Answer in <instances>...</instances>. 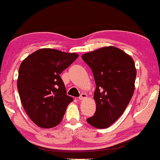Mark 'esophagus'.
Instances as JSON below:
<instances>
[{
    "instance_id": "34e87169",
    "label": "esophagus",
    "mask_w": 160,
    "mask_h": 160,
    "mask_svg": "<svg viewBox=\"0 0 160 160\" xmlns=\"http://www.w3.org/2000/svg\"><path fill=\"white\" fill-rule=\"evenodd\" d=\"M86 98H87V95H86L85 93H82L80 95V96L79 97V100H84V99H85Z\"/></svg>"
}]
</instances>
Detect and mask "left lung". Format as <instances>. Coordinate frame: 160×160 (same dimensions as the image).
Here are the masks:
<instances>
[{
	"label": "left lung",
	"instance_id": "1",
	"mask_svg": "<svg viewBox=\"0 0 160 160\" xmlns=\"http://www.w3.org/2000/svg\"><path fill=\"white\" fill-rule=\"evenodd\" d=\"M92 70L96 84V111L87 119L93 127H110L122 115L135 90L137 71L130 55L113 46L104 47L82 55Z\"/></svg>",
	"mask_w": 160,
	"mask_h": 160
}]
</instances>
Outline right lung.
I'll list each match as a JSON object with an SVG mask.
<instances>
[{"instance_id":"1","label":"right lung","mask_w":160,"mask_h":160,"mask_svg":"<svg viewBox=\"0 0 160 160\" xmlns=\"http://www.w3.org/2000/svg\"><path fill=\"white\" fill-rule=\"evenodd\" d=\"M78 58L75 52L42 48L21 64L17 82L20 98L30 120L40 128L58 125L72 101L60 74Z\"/></svg>"}]
</instances>
